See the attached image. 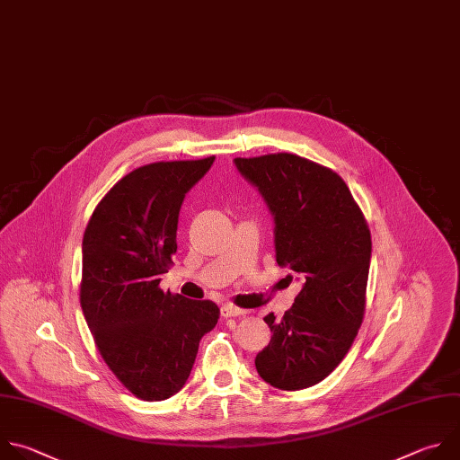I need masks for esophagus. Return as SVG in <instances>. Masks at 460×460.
Returning a JSON list of instances; mask_svg holds the SVG:
<instances>
[{
    "mask_svg": "<svg viewBox=\"0 0 460 460\" xmlns=\"http://www.w3.org/2000/svg\"><path fill=\"white\" fill-rule=\"evenodd\" d=\"M246 314V310H241V308H237V306H234V305H225V306H221V315L226 319V317H237V315H244Z\"/></svg>",
    "mask_w": 460,
    "mask_h": 460,
    "instance_id": "1",
    "label": "esophagus"
}]
</instances>
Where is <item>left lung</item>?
<instances>
[{
	"mask_svg": "<svg viewBox=\"0 0 460 460\" xmlns=\"http://www.w3.org/2000/svg\"><path fill=\"white\" fill-rule=\"evenodd\" d=\"M234 163L273 216L275 261L303 281L283 319L264 317L273 335L257 353L255 368L273 388L305 390L337 368L357 337L372 257L370 228L342 177L323 164L287 152Z\"/></svg>",
	"mask_w": 460,
	"mask_h": 460,
	"instance_id": "8db88e82",
	"label": "left lung"
}]
</instances>
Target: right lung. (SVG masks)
I'll return each instance as SVG.
<instances>
[{"label":"right lung","mask_w":460,"mask_h":460,"mask_svg":"<svg viewBox=\"0 0 460 460\" xmlns=\"http://www.w3.org/2000/svg\"><path fill=\"white\" fill-rule=\"evenodd\" d=\"M214 159L132 170L100 201L83 235V315L112 374L141 401H164L185 386L201 337L219 319L216 303L159 288L177 250L182 199Z\"/></svg>","instance_id":"1"}]
</instances>
